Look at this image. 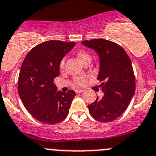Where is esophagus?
Masks as SVG:
<instances>
[{
  "instance_id": "1",
  "label": "esophagus",
  "mask_w": 156,
  "mask_h": 156,
  "mask_svg": "<svg viewBox=\"0 0 156 156\" xmlns=\"http://www.w3.org/2000/svg\"><path fill=\"white\" fill-rule=\"evenodd\" d=\"M85 91V90H83V89H76L75 90V92L76 93H82Z\"/></svg>"
}]
</instances>
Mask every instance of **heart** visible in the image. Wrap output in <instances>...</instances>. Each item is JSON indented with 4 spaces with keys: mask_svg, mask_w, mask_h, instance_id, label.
Returning <instances> with one entry per match:
<instances>
[{
    "mask_svg": "<svg viewBox=\"0 0 156 156\" xmlns=\"http://www.w3.org/2000/svg\"><path fill=\"white\" fill-rule=\"evenodd\" d=\"M77 57H78V60H79L81 63H83L84 62L88 60V59H91V56H90L86 51H79L77 52ZM65 59L63 58L60 63V68H62V69L64 68V66H65ZM74 81H75V83L76 85H84L85 83H86L87 79L85 76H77L75 77Z\"/></svg>",
    "mask_w": 156,
    "mask_h": 156,
    "instance_id": "heart-1",
    "label": "heart"
}]
</instances>
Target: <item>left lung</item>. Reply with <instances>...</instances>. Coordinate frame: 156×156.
<instances>
[{
  "instance_id": "left-lung-1",
  "label": "left lung",
  "mask_w": 156,
  "mask_h": 156,
  "mask_svg": "<svg viewBox=\"0 0 156 156\" xmlns=\"http://www.w3.org/2000/svg\"><path fill=\"white\" fill-rule=\"evenodd\" d=\"M81 44L98 54L100 66L97 78L104 93V97H97L88 105L89 113L98 122H112L123 114L135 94L132 62L126 51L115 42L93 39Z\"/></svg>"
}]
</instances>
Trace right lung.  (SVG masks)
Here are the masks:
<instances>
[{"instance_id":"1","label":"right lung","mask_w":156,"mask_h":156,"mask_svg":"<svg viewBox=\"0 0 156 156\" xmlns=\"http://www.w3.org/2000/svg\"><path fill=\"white\" fill-rule=\"evenodd\" d=\"M75 42L48 41L31 49L21 65L18 94L28 112L39 122L54 125L68 116L74 90H57L54 79L60 75V63Z\"/></svg>"}]
</instances>
